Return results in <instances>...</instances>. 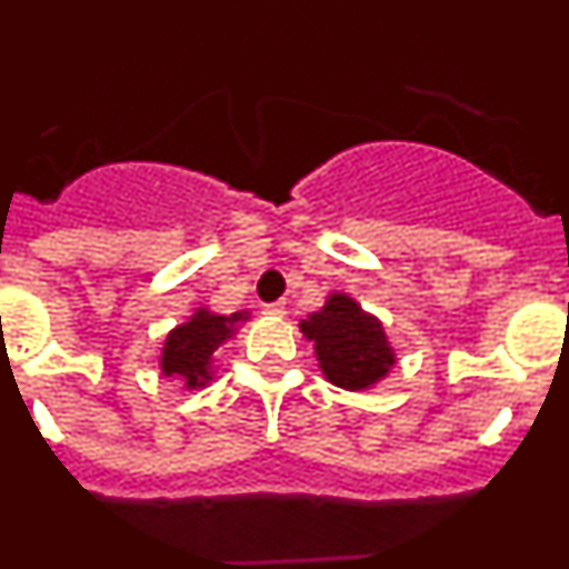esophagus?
<instances>
[{
	"mask_svg": "<svg viewBox=\"0 0 569 569\" xmlns=\"http://www.w3.org/2000/svg\"><path fill=\"white\" fill-rule=\"evenodd\" d=\"M264 313L276 316V319H281V316H284V305H281V301H273V305H264Z\"/></svg>",
	"mask_w": 569,
	"mask_h": 569,
	"instance_id": "esophagus-1",
	"label": "esophagus"
}]
</instances>
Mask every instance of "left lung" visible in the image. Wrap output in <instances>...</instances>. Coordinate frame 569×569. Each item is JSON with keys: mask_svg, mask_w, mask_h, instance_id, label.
<instances>
[{"mask_svg": "<svg viewBox=\"0 0 569 569\" xmlns=\"http://www.w3.org/2000/svg\"><path fill=\"white\" fill-rule=\"evenodd\" d=\"M301 333L316 341V356L333 385L365 390L393 365L381 321L367 316L353 299L336 293L319 313L301 321Z\"/></svg>", "mask_w": 569, "mask_h": 569, "instance_id": "1", "label": "left lung"}]
</instances>
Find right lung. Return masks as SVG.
I'll list each match as a JSON object with an SVG mask.
<instances>
[{"instance_id":"right-lung-1","label":"right lung","mask_w":569,"mask_h":569,"mask_svg":"<svg viewBox=\"0 0 569 569\" xmlns=\"http://www.w3.org/2000/svg\"><path fill=\"white\" fill-rule=\"evenodd\" d=\"M241 316L233 313L230 319L199 310L188 325L176 328L164 341L162 370L164 376H184L188 387H202L208 376L210 356L230 336V325Z\"/></svg>"}]
</instances>
